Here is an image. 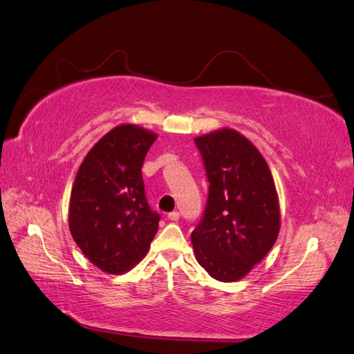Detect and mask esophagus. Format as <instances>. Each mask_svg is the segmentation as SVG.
Masks as SVG:
<instances>
[{"instance_id":"1","label":"esophagus","mask_w":354,"mask_h":354,"mask_svg":"<svg viewBox=\"0 0 354 354\" xmlns=\"http://www.w3.org/2000/svg\"><path fill=\"white\" fill-rule=\"evenodd\" d=\"M167 218L170 219V221H179V218H180V214L178 210H174V212H170V214L167 215Z\"/></svg>"}]
</instances>
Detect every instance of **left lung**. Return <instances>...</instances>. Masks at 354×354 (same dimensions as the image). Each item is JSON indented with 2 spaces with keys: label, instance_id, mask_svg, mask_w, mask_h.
<instances>
[{
  "label": "left lung",
  "instance_id": "8db88e82",
  "mask_svg": "<svg viewBox=\"0 0 354 354\" xmlns=\"http://www.w3.org/2000/svg\"><path fill=\"white\" fill-rule=\"evenodd\" d=\"M209 180L191 240L198 264L219 281L246 276L276 243L280 210L274 180L254 144L233 129L194 139Z\"/></svg>",
  "mask_w": 354,
  "mask_h": 354
}]
</instances>
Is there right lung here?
I'll use <instances>...</instances> for the list:
<instances>
[{"label":"right lung","instance_id":"obj_1","mask_svg":"<svg viewBox=\"0 0 354 354\" xmlns=\"http://www.w3.org/2000/svg\"><path fill=\"white\" fill-rule=\"evenodd\" d=\"M157 136L121 124L88 151L69 201V230L88 261L121 274L145 257L160 215L149 207L144 160Z\"/></svg>","mask_w":354,"mask_h":354}]
</instances>
